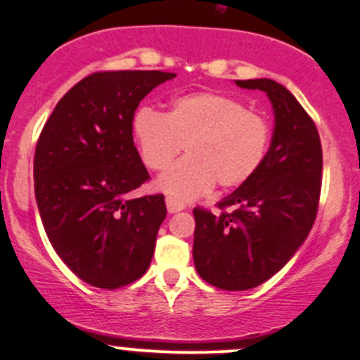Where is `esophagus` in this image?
I'll return each mask as SVG.
<instances>
[{"instance_id": "1", "label": "esophagus", "mask_w": 360, "mask_h": 360, "mask_svg": "<svg viewBox=\"0 0 360 360\" xmlns=\"http://www.w3.org/2000/svg\"><path fill=\"white\" fill-rule=\"evenodd\" d=\"M165 203H167V210H169V214H176V212H181V210H184V203L176 200V198L167 197Z\"/></svg>"}]
</instances>
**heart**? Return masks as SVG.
I'll return each mask as SVG.
<instances>
[{
  "label": "heart",
  "instance_id": "b5f03b06",
  "mask_svg": "<svg viewBox=\"0 0 360 360\" xmlns=\"http://www.w3.org/2000/svg\"><path fill=\"white\" fill-rule=\"evenodd\" d=\"M132 134L144 165L162 170L179 155L188 157L162 174L158 190L176 200H191L216 184L235 188L263 165L271 143V127L242 101L216 92L176 97L169 111L139 108Z\"/></svg>",
  "mask_w": 360,
  "mask_h": 360
}]
</instances>
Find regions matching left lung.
Here are the masks:
<instances>
[{"mask_svg":"<svg viewBox=\"0 0 360 360\" xmlns=\"http://www.w3.org/2000/svg\"><path fill=\"white\" fill-rule=\"evenodd\" d=\"M235 83L270 99V150L257 172L219 202L230 212L193 210V261L209 284L248 291L274 277L307 240L321 197L322 146L314 120L284 85L270 78Z\"/></svg>","mask_w":360,"mask_h":360,"instance_id":"8db88e82","label":"left lung"}]
</instances>
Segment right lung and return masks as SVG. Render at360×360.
I'll use <instances>...</instances> for the list:
<instances>
[{
	"instance_id": "obj_1",
	"label": "right lung",
	"mask_w": 360,
	"mask_h": 360,
	"mask_svg": "<svg viewBox=\"0 0 360 360\" xmlns=\"http://www.w3.org/2000/svg\"><path fill=\"white\" fill-rule=\"evenodd\" d=\"M176 72L108 71L57 103L34 153V195L60 259L83 282L118 289L143 277L167 216L163 195L127 193L150 177L134 146L141 101Z\"/></svg>"
}]
</instances>
